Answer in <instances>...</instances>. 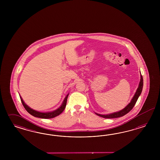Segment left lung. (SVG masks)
Segmentation results:
<instances>
[{
	"instance_id": "left-lung-1",
	"label": "left lung",
	"mask_w": 160,
	"mask_h": 160,
	"mask_svg": "<svg viewBox=\"0 0 160 160\" xmlns=\"http://www.w3.org/2000/svg\"><path fill=\"white\" fill-rule=\"evenodd\" d=\"M142 87H143V78H142V75L141 74L140 81L139 84H138V87L137 88L132 98L131 99V102H129V104L125 108H124L120 111L110 113L108 114H100L95 112L96 114H97V116H98L102 117L105 118H118V117H120L126 115V114H127L128 112H130L132 110V108L135 106L136 102L137 101L138 97L140 96L141 93L142 92Z\"/></svg>"
}]
</instances>
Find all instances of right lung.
Instances as JSON below:
<instances>
[{"instance_id":"add662e5","label":"right lung","mask_w":160,"mask_h":160,"mask_svg":"<svg viewBox=\"0 0 160 160\" xmlns=\"http://www.w3.org/2000/svg\"><path fill=\"white\" fill-rule=\"evenodd\" d=\"M68 94H68V95L64 98L62 105L59 107L58 109H56L54 111H52V112H40L36 111L35 110H33V109L31 108L30 107L28 106L24 102V101L23 100L22 98L20 96V98L21 102L23 104V106H24V108L26 110L27 112H29V114H30L33 116L38 117V118H54L55 117L60 115L64 111V110L65 109L66 106V103H67Z\"/></svg>"}]
</instances>
